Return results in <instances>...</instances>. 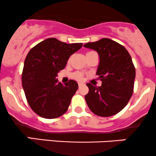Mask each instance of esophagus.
<instances>
[{
    "mask_svg": "<svg viewBox=\"0 0 156 156\" xmlns=\"http://www.w3.org/2000/svg\"><path fill=\"white\" fill-rule=\"evenodd\" d=\"M83 85H84V84H83V83H78V86H79V88H80V87H82V86H83Z\"/></svg>",
    "mask_w": 156,
    "mask_h": 156,
    "instance_id": "obj_1",
    "label": "esophagus"
}]
</instances>
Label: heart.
I'll return each mask as SVG.
<instances>
[{
	"instance_id": "1",
	"label": "heart",
	"mask_w": 156,
	"mask_h": 156,
	"mask_svg": "<svg viewBox=\"0 0 156 156\" xmlns=\"http://www.w3.org/2000/svg\"><path fill=\"white\" fill-rule=\"evenodd\" d=\"M91 53V52H88V53H86V55L88 54V53ZM68 62H70V59L68 60ZM73 77L74 78L75 80L80 81V80H83V74H82L81 73H80V72H75V73L73 74Z\"/></svg>"
}]
</instances>
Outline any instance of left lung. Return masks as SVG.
<instances>
[{"label": "left lung", "mask_w": 156, "mask_h": 156, "mask_svg": "<svg viewBox=\"0 0 156 156\" xmlns=\"http://www.w3.org/2000/svg\"><path fill=\"white\" fill-rule=\"evenodd\" d=\"M83 46L98 53L100 63L97 75L102 81L100 87L86 84L89 88L85 96L87 105L98 116L116 115L127 105L133 93L135 68L131 56L123 45L109 38Z\"/></svg>", "instance_id": "1"}]
</instances>
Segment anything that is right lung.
<instances>
[{
	"label": "right lung",
	"mask_w": 156,
	"mask_h": 156,
	"mask_svg": "<svg viewBox=\"0 0 156 156\" xmlns=\"http://www.w3.org/2000/svg\"><path fill=\"white\" fill-rule=\"evenodd\" d=\"M83 43L67 44L55 38L38 43L29 51L22 72V86L33 111L47 119L65 114L78 89L74 80L62 85L56 76Z\"/></svg>",
	"instance_id": "right-lung-1"
}]
</instances>
